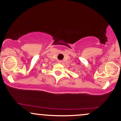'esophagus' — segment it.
Masks as SVG:
<instances>
[{
	"label": "esophagus",
	"instance_id": "1",
	"mask_svg": "<svg viewBox=\"0 0 121 121\" xmlns=\"http://www.w3.org/2000/svg\"><path fill=\"white\" fill-rule=\"evenodd\" d=\"M61 61H58V63H61Z\"/></svg>",
	"mask_w": 121,
	"mask_h": 121
}]
</instances>
